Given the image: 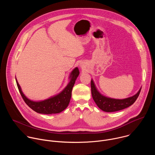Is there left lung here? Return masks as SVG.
<instances>
[{"instance_id": "obj_1", "label": "left lung", "mask_w": 155, "mask_h": 155, "mask_svg": "<svg viewBox=\"0 0 155 155\" xmlns=\"http://www.w3.org/2000/svg\"><path fill=\"white\" fill-rule=\"evenodd\" d=\"M91 87L92 96L95 103L100 109L106 112L119 111L130 106L135 102L141 90L140 87L135 95L123 99H117L108 97L101 94L97 90L93 79L91 81Z\"/></svg>"}]
</instances>
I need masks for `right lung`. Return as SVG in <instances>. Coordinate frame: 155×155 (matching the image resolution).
I'll use <instances>...</instances> for the list:
<instances>
[{
    "label": "right lung",
    "instance_id": "add662e5",
    "mask_svg": "<svg viewBox=\"0 0 155 155\" xmlns=\"http://www.w3.org/2000/svg\"><path fill=\"white\" fill-rule=\"evenodd\" d=\"M79 74L78 68H75L70 74V81L61 93L47 99L41 101H33L28 99L22 91L21 86L16 78V81L19 91L26 104L38 114L49 115L59 114L68 107L71 101L73 86Z\"/></svg>",
    "mask_w": 155,
    "mask_h": 155
}]
</instances>
